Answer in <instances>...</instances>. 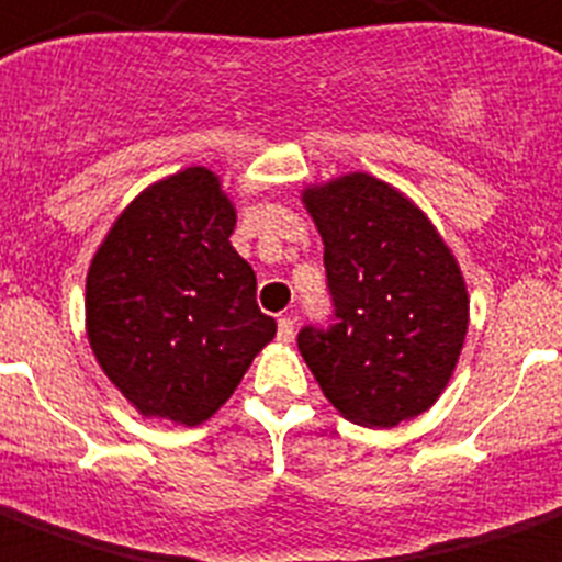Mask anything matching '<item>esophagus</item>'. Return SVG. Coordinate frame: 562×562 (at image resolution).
Returning <instances> with one entry per match:
<instances>
[{
  "label": "esophagus",
  "mask_w": 562,
  "mask_h": 562,
  "mask_svg": "<svg viewBox=\"0 0 562 562\" xmlns=\"http://www.w3.org/2000/svg\"><path fill=\"white\" fill-rule=\"evenodd\" d=\"M294 335H296L294 321H291V317H280V321H277V340H280V344H291Z\"/></svg>",
  "instance_id": "1"
}]
</instances>
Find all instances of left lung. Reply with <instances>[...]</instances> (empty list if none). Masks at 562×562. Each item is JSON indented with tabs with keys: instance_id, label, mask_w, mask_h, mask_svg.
<instances>
[{
	"instance_id": "8db88e82",
	"label": "left lung",
	"mask_w": 562,
	"mask_h": 562,
	"mask_svg": "<svg viewBox=\"0 0 562 562\" xmlns=\"http://www.w3.org/2000/svg\"><path fill=\"white\" fill-rule=\"evenodd\" d=\"M323 236L331 326H303L300 355L323 395L363 427L430 409L468 335V289L430 218L367 172L308 187Z\"/></svg>"
}]
</instances>
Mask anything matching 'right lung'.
Masks as SVG:
<instances>
[{
    "mask_svg": "<svg viewBox=\"0 0 562 562\" xmlns=\"http://www.w3.org/2000/svg\"><path fill=\"white\" fill-rule=\"evenodd\" d=\"M236 210L204 167L147 187L86 277L91 352L140 415L207 422L277 335L231 245Z\"/></svg>",
    "mask_w": 562,
    "mask_h": 562,
    "instance_id": "obj_1",
    "label": "right lung"
}]
</instances>
